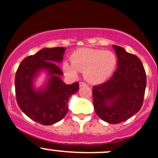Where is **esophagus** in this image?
Returning a JSON list of instances; mask_svg holds the SVG:
<instances>
[{
  "label": "esophagus",
  "instance_id": "34e87169",
  "mask_svg": "<svg viewBox=\"0 0 158 158\" xmlns=\"http://www.w3.org/2000/svg\"><path fill=\"white\" fill-rule=\"evenodd\" d=\"M85 85H87V84L85 83V82H79V86H80V87L85 86Z\"/></svg>",
  "mask_w": 158,
  "mask_h": 158
}]
</instances>
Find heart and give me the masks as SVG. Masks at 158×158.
I'll return each instance as SVG.
<instances>
[{
    "label": "heart",
    "instance_id": "heart-1",
    "mask_svg": "<svg viewBox=\"0 0 158 158\" xmlns=\"http://www.w3.org/2000/svg\"><path fill=\"white\" fill-rule=\"evenodd\" d=\"M72 63L65 61L63 69L67 76L76 77L79 71L84 72L89 82H104L112 75L117 65L115 54L109 50L81 48L70 55Z\"/></svg>",
    "mask_w": 158,
    "mask_h": 158
}]
</instances>
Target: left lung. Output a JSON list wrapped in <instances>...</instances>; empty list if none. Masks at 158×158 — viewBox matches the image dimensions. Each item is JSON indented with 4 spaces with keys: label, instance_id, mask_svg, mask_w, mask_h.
Here are the masks:
<instances>
[{
    "label": "left lung",
    "instance_id": "1",
    "mask_svg": "<svg viewBox=\"0 0 158 158\" xmlns=\"http://www.w3.org/2000/svg\"><path fill=\"white\" fill-rule=\"evenodd\" d=\"M118 68L112 77L93 86V105L97 115L110 124L128 120L141 109L145 92L146 73L137 56L113 45Z\"/></svg>",
    "mask_w": 158,
    "mask_h": 158
}]
</instances>
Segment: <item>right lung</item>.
<instances>
[{
	"label": "right lung",
	"instance_id": "right-lung-1",
	"mask_svg": "<svg viewBox=\"0 0 158 158\" xmlns=\"http://www.w3.org/2000/svg\"><path fill=\"white\" fill-rule=\"evenodd\" d=\"M64 47L44 48L23 59L15 76V93L20 109L32 120L44 125L60 122L68 111L69 97L79 90L78 82L66 85L60 76L63 73L56 63L63 60ZM46 69L50 79L44 89L32 87L35 76Z\"/></svg>",
	"mask_w": 158,
	"mask_h": 158
}]
</instances>
